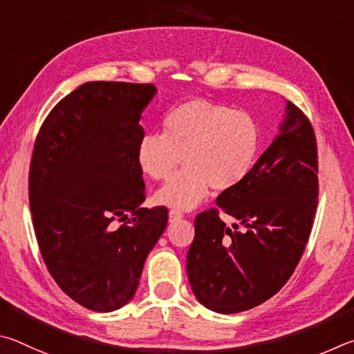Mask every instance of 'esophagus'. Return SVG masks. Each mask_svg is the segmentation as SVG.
I'll list each match as a JSON object with an SVG mask.
<instances>
[{"label": "esophagus", "mask_w": 354, "mask_h": 354, "mask_svg": "<svg viewBox=\"0 0 354 354\" xmlns=\"http://www.w3.org/2000/svg\"><path fill=\"white\" fill-rule=\"evenodd\" d=\"M183 218V213L182 212H177V209H171L169 212V222H174V221H178Z\"/></svg>", "instance_id": "34e87169"}]
</instances>
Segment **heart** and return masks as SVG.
I'll use <instances>...</instances> for the list:
<instances>
[{
	"label": "heart",
	"instance_id": "obj_1",
	"mask_svg": "<svg viewBox=\"0 0 354 354\" xmlns=\"http://www.w3.org/2000/svg\"><path fill=\"white\" fill-rule=\"evenodd\" d=\"M259 151V129L253 118L228 105L191 99L165 118L163 135L146 133L136 147L141 171L167 180L155 199L167 207L191 209L209 189L230 191L249 176Z\"/></svg>",
	"mask_w": 354,
	"mask_h": 354
}]
</instances>
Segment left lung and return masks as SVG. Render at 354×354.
Segmentation results:
<instances>
[{
    "label": "left lung",
    "instance_id": "obj_1",
    "mask_svg": "<svg viewBox=\"0 0 354 354\" xmlns=\"http://www.w3.org/2000/svg\"><path fill=\"white\" fill-rule=\"evenodd\" d=\"M317 145L311 122L292 102L278 135L236 188L196 218L187 257L191 289L219 314L243 313L274 297L294 274L317 208ZM224 211L239 224L227 227Z\"/></svg>",
    "mask_w": 354,
    "mask_h": 354
}]
</instances>
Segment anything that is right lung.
I'll return each mask as SVG.
<instances>
[{
    "label": "right lung",
    "mask_w": 354,
    "mask_h": 354,
    "mask_svg": "<svg viewBox=\"0 0 354 354\" xmlns=\"http://www.w3.org/2000/svg\"><path fill=\"white\" fill-rule=\"evenodd\" d=\"M155 93L152 84H82L51 110L34 145L29 205L43 261L68 297L96 313L133 299L167 224L165 207H141L136 161ZM118 217L127 224L115 227Z\"/></svg>",
    "instance_id": "right-lung-1"
}]
</instances>
